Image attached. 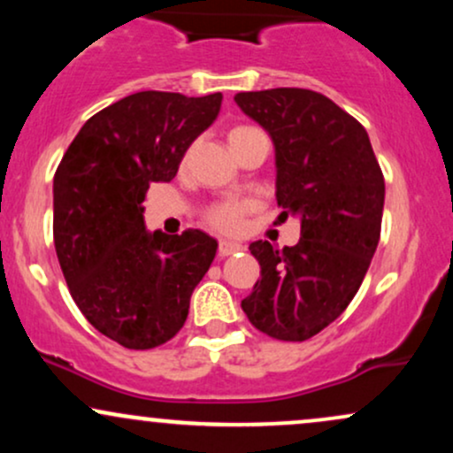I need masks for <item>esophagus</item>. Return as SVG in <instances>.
Listing matches in <instances>:
<instances>
[{
  "label": "esophagus",
  "mask_w": 453,
  "mask_h": 453,
  "mask_svg": "<svg viewBox=\"0 0 453 453\" xmlns=\"http://www.w3.org/2000/svg\"><path fill=\"white\" fill-rule=\"evenodd\" d=\"M242 244L241 242H234V241H219V256H234V253H241L242 251Z\"/></svg>",
  "instance_id": "1"
}]
</instances>
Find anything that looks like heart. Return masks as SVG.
<instances>
[{
	"mask_svg": "<svg viewBox=\"0 0 453 453\" xmlns=\"http://www.w3.org/2000/svg\"><path fill=\"white\" fill-rule=\"evenodd\" d=\"M251 129L253 127H234L230 132V142L238 136H242V134L251 132ZM244 211H247V206L242 202H221V204L211 206L206 211V221L221 232H236L242 226Z\"/></svg>",
	"mask_w": 453,
	"mask_h": 453,
	"instance_id": "obj_1",
	"label": "heart"
}]
</instances>
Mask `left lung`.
I'll use <instances>...</instances> for the list:
<instances>
[{
	"label": "left lung",
	"instance_id": "left-lung-1",
	"mask_svg": "<svg viewBox=\"0 0 453 453\" xmlns=\"http://www.w3.org/2000/svg\"><path fill=\"white\" fill-rule=\"evenodd\" d=\"M234 102L273 138L280 215L300 219L294 247L249 244L262 279L241 306L264 334L306 341L360 289L381 236L386 180L366 129L321 93L280 87Z\"/></svg>",
	"mask_w": 453,
	"mask_h": 453
}]
</instances>
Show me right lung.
<instances>
[{
  "mask_svg": "<svg viewBox=\"0 0 453 453\" xmlns=\"http://www.w3.org/2000/svg\"><path fill=\"white\" fill-rule=\"evenodd\" d=\"M221 93L140 91L81 127L53 180V236L72 298L87 321L127 349L180 330L217 241L200 230L147 232L144 196L170 183L191 142L212 126Z\"/></svg>",
  "mask_w": 453,
  "mask_h": 453,
  "instance_id": "right-lung-1",
  "label": "right lung"
}]
</instances>
